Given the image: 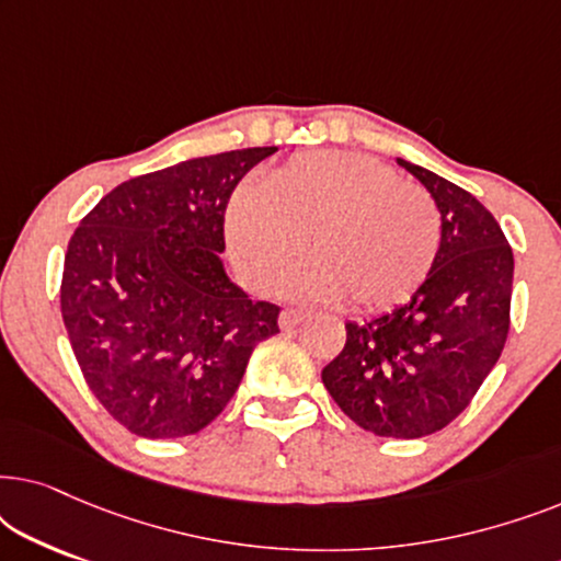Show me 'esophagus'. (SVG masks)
I'll return each instance as SVG.
<instances>
[{"label": "esophagus", "mask_w": 561, "mask_h": 561, "mask_svg": "<svg viewBox=\"0 0 561 561\" xmlns=\"http://www.w3.org/2000/svg\"><path fill=\"white\" fill-rule=\"evenodd\" d=\"M309 319V311H301V309H283L280 311V329H294L301 324V321Z\"/></svg>", "instance_id": "esophagus-1"}]
</instances>
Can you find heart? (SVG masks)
Segmentation results:
<instances>
[{"label":"heart","mask_w":561,"mask_h":561,"mask_svg":"<svg viewBox=\"0 0 561 561\" xmlns=\"http://www.w3.org/2000/svg\"><path fill=\"white\" fill-rule=\"evenodd\" d=\"M442 240L434 198L357 152H309L240 188L227 206V242L252 288H271L298 248L309 265L290 275L296 296L365 311L390 309L432 271Z\"/></svg>","instance_id":"heart-1"}]
</instances>
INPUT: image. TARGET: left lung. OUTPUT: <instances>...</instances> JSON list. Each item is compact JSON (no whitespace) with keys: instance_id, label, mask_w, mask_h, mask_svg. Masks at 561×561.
<instances>
[{"instance_id":"left-lung-1","label":"left lung","mask_w":561,"mask_h":561,"mask_svg":"<svg viewBox=\"0 0 561 561\" xmlns=\"http://www.w3.org/2000/svg\"><path fill=\"white\" fill-rule=\"evenodd\" d=\"M442 214V240L411 301L378 319L347 321L344 350L321 370L359 428L419 439L451 424L501 357L511 327L513 250L470 191L398 158Z\"/></svg>"}]
</instances>
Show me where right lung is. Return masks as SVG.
Returning a JSON list of instances; mask_svg holds the SVG:
<instances>
[{"label": "right lung", "mask_w": 561, "mask_h": 561, "mask_svg": "<svg viewBox=\"0 0 561 561\" xmlns=\"http://www.w3.org/2000/svg\"><path fill=\"white\" fill-rule=\"evenodd\" d=\"M275 148L191 158L112 188L64 260L60 313L96 401L127 432H202L240 388L280 309L252 301L221 263L225 211Z\"/></svg>", "instance_id": "obj_1"}]
</instances>
